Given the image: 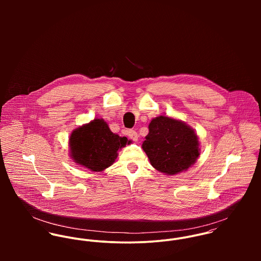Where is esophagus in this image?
<instances>
[{
	"instance_id": "esophagus-1",
	"label": "esophagus",
	"mask_w": 261,
	"mask_h": 261,
	"mask_svg": "<svg viewBox=\"0 0 261 261\" xmlns=\"http://www.w3.org/2000/svg\"><path fill=\"white\" fill-rule=\"evenodd\" d=\"M128 137H129L133 141H135V142H138V140H139V135H138V133H137L136 130H134V129L128 130Z\"/></svg>"
}]
</instances>
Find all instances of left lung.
Instances as JSON below:
<instances>
[{
	"instance_id": "obj_1",
	"label": "left lung",
	"mask_w": 261,
	"mask_h": 261,
	"mask_svg": "<svg viewBox=\"0 0 261 261\" xmlns=\"http://www.w3.org/2000/svg\"><path fill=\"white\" fill-rule=\"evenodd\" d=\"M142 147L151 166L166 175L186 171L200 154L195 130L182 120L166 115L151 119Z\"/></svg>"
}]
</instances>
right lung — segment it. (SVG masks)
<instances>
[{"label":"right lung","instance_id":"obj_1","mask_svg":"<svg viewBox=\"0 0 261 261\" xmlns=\"http://www.w3.org/2000/svg\"><path fill=\"white\" fill-rule=\"evenodd\" d=\"M125 137L113 134L101 118L74 129L69 138L70 156L74 163L93 172H101L111 167L117 158V151L129 145Z\"/></svg>","mask_w":261,"mask_h":261}]
</instances>
